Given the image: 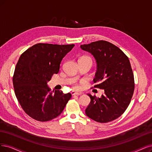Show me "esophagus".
Wrapping results in <instances>:
<instances>
[{"label":"esophagus","mask_w":152,"mask_h":152,"mask_svg":"<svg viewBox=\"0 0 152 152\" xmlns=\"http://www.w3.org/2000/svg\"><path fill=\"white\" fill-rule=\"evenodd\" d=\"M71 94H72V95H77V96H78V95H80V94H82L81 93L75 92V91H71Z\"/></svg>","instance_id":"34e87169"}]
</instances>
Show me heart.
Wrapping results in <instances>:
<instances>
[{
  "label": "heart",
  "instance_id": "b5f03b06",
  "mask_svg": "<svg viewBox=\"0 0 152 152\" xmlns=\"http://www.w3.org/2000/svg\"><path fill=\"white\" fill-rule=\"evenodd\" d=\"M86 58V59H90V60H91V58H89V57H83V58ZM75 88H78V86H75Z\"/></svg>",
  "mask_w": 152,
  "mask_h": 152
}]
</instances>
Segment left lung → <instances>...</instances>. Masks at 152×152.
Here are the masks:
<instances>
[{
	"label": "left lung",
	"mask_w": 152,
	"mask_h": 152,
	"mask_svg": "<svg viewBox=\"0 0 152 152\" xmlns=\"http://www.w3.org/2000/svg\"><path fill=\"white\" fill-rule=\"evenodd\" d=\"M83 50L96 59L97 71L94 88L104 89L101 98L90 97L86 115L99 123L110 122L120 117L130 104L134 88V76L128 58L114 44L105 41L81 45Z\"/></svg>",
	"instance_id": "obj_1"
}]
</instances>
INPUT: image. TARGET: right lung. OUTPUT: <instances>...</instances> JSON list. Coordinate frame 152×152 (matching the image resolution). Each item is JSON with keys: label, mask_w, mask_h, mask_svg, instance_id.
Returning a JSON list of instances; mask_svg holds the SVG:
<instances>
[{"label": "right lung", "mask_w": 152, "mask_h": 152, "mask_svg": "<svg viewBox=\"0 0 152 152\" xmlns=\"http://www.w3.org/2000/svg\"><path fill=\"white\" fill-rule=\"evenodd\" d=\"M75 44L39 43L21 54L16 64L13 85L17 99L26 113L39 121L58 116L71 98V93L50 91L48 82L58 74L61 61Z\"/></svg>", "instance_id": "1"}]
</instances>
